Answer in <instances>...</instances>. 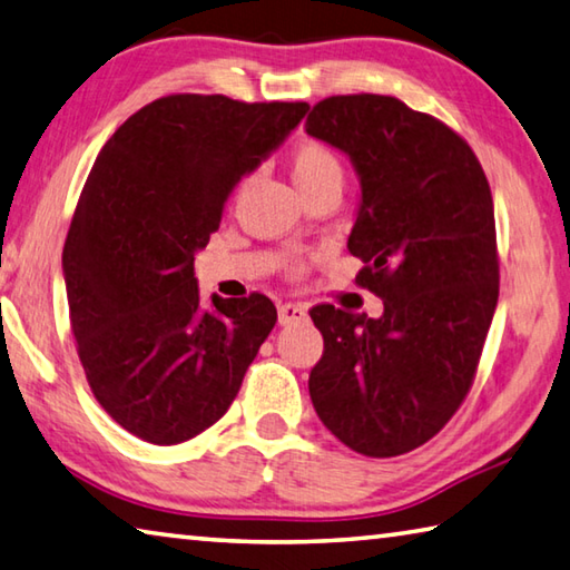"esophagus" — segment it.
Wrapping results in <instances>:
<instances>
[{
    "mask_svg": "<svg viewBox=\"0 0 570 570\" xmlns=\"http://www.w3.org/2000/svg\"><path fill=\"white\" fill-rule=\"evenodd\" d=\"M308 318V312L304 304H294V302H286L278 306V324L288 326V324H302V321Z\"/></svg>",
    "mask_w": 570,
    "mask_h": 570,
    "instance_id": "1",
    "label": "esophagus"
}]
</instances>
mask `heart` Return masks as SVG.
Wrapping results in <instances>:
<instances>
[{"mask_svg": "<svg viewBox=\"0 0 570 570\" xmlns=\"http://www.w3.org/2000/svg\"><path fill=\"white\" fill-rule=\"evenodd\" d=\"M292 171L298 191H312L326 184H344V161L331 144L306 139L292 154Z\"/></svg>", "mask_w": 570, "mask_h": 570, "instance_id": "b5f03b06", "label": "heart"}]
</instances>
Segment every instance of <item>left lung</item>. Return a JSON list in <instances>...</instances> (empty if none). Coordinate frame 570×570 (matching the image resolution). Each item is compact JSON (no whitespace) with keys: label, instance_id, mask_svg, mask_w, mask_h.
Returning <instances> with one entry per match:
<instances>
[{"label":"left lung","instance_id":"8db88e82","mask_svg":"<svg viewBox=\"0 0 570 570\" xmlns=\"http://www.w3.org/2000/svg\"><path fill=\"white\" fill-rule=\"evenodd\" d=\"M306 131L348 154L361 206L348 252L368 318L314 306L324 354L308 393L351 451L391 459L446 426L471 391L499 302L491 186L461 134L389 95L321 99Z\"/></svg>","mask_w":570,"mask_h":570}]
</instances>
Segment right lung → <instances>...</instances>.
<instances>
[{"label":"right lung","instance_id":"1","mask_svg":"<svg viewBox=\"0 0 570 570\" xmlns=\"http://www.w3.org/2000/svg\"><path fill=\"white\" fill-rule=\"evenodd\" d=\"M306 111V101L169 95L101 147L61 266L89 389L137 439L174 446L214 426L274 328L264 294L202 308L194 254L219 229L236 181Z\"/></svg>","mask_w":570,"mask_h":570}]
</instances>
